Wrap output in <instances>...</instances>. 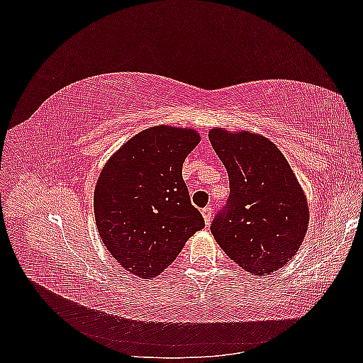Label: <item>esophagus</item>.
Segmentation results:
<instances>
[{
    "label": "esophagus",
    "mask_w": 363,
    "mask_h": 363,
    "mask_svg": "<svg viewBox=\"0 0 363 363\" xmlns=\"http://www.w3.org/2000/svg\"><path fill=\"white\" fill-rule=\"evenodd\" d=\"M212 211H213L212 206H207V207H204L203 211H201V213H203V216H204V221H206L207 225L211 224V221H212V215H213Z\"/></svg>",
    "instance_id": "1"
}]
</instances>
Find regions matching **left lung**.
<instances>
[{
	"instance_id": "1",
	"label": "left lung",
	"mask_w": 363,
	"mask_h": 363,
	"mask_svg": "<svg viewBox=\"0 0 363 363\" xmlns=\"http://www.w3.org/2000/svg\"><path fill=\"white\" fill-rule=\"evenodd\" d=\"M224 163L230 195L211 225L225 255L250 274L269 276L298 251L309 207L288 160L271 140L250 131H208Z\"/></svg>"
}]
</instances>
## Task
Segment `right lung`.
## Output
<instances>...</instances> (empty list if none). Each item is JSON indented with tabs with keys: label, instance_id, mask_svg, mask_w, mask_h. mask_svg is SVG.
<instances>
[{
	"label": "right lung",
	"instance_id": "obj_1",
	"mask_svg": "<svg viewBox=\"0 0 363 363\" xmlns=\"http://www.w3.org/2000/svg\"><path fill=\"white\" fill-rule=\"evenodd\" d=\"M199 142L192 128H147L108 159L96 182L98 233L119 265L140 279L159 276L204 227L182 177Z\"/></svg>",
	"mask_w": 363,
	"mask_h": 363
}]
</instances>
